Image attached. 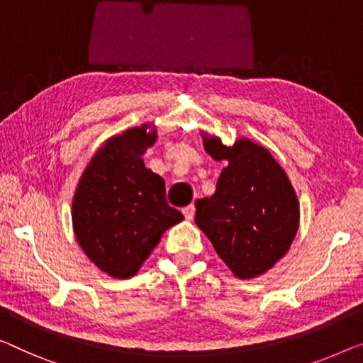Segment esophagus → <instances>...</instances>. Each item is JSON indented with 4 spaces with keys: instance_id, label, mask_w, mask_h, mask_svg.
Segmentation results:
<instances>
[{
    "instance_id": "obj_1",
    "label": "esophagus",
    "mask_w": 363,
    "mask_h": 363,
    "mask_svg": "<svg viewBox=\"0 0 363 363\" xmlns=\"http://www.w3.org/2000/svg\"><path fill=\"white\" fill-rule=\"evenodd\" d=\"M182 213L186 216V220H192L194 215H196V207L194 205H187V207L182 208Z\"/></svg>"
}]
</instances>
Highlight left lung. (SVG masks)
Returning <instances> with one entry per match:
<instances>
[{
  "mask_svg": "<svg viewBox=\"0 0 363 363\" xmlns=\"http://www.w3.org/2000/svg\"><path fill=\"white\" fill-rule=\"evenodd\" d=\"M215 161H226L212 197L196 202V223L236 277L252 279L285 256L300 207L285 171L269 151L241 138L225 147L203 137Z\"/></svg>",
  "mask_w": 363,
  "mask_h": 363,
  "instance_id": "8db88e82",
  "label": "left lung"
}]
</instances>
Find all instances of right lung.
Returning <instances> with one entry per match:
<instances>
[{
	"label": "right lung",
	"mask_w": 363,
	"mask_h": 363,
	"mask_svg": "<svg viewBox=\"0 0 363 363\" xmlns=\"http://www.w3.org/2000/svg\"><path fill=\"white\" fill-rule=\"evenodd\" d=\"M147 125L112 137L97 150L73 197V230L97 267L116 279L138 272L161 235L184 215L166 202L163 177L142 155L155 143Z\"/></svg>",
	"instance_id": "1"
}]
</instances>
